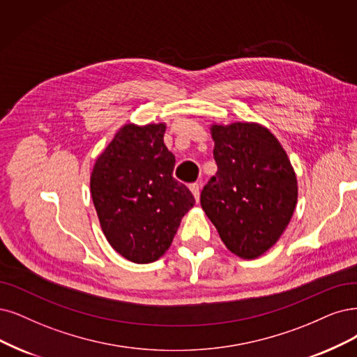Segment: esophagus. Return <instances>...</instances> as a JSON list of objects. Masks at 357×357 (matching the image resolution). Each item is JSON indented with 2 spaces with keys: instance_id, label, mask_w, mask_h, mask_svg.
I'll return each instance as SVG.
<instances>
[{
  "instance_id": "1",
  "label": "esophagus",
  "mask_w": 357,
  "mask_h": 357,
  "mask_svg": "<svg viewBox=\"0 0 357 357\" xmlns=\"http://www.w3.org/2000/svg\"><path fill=\"white\" fill-rule=\"evenodd\" d=\"M190 190H191V192H192V195H194L195 202H199V200H200V185H199V183H191Z\"/></svg>"
}]
</instances>
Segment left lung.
<instances>
[{
    "label": "left lung",
    "instance_id": "8db88e82",
    "mask_svg": "<svg viewBox=\"0 0 357 357\" xmlns=\"http://www.w3.org/2000/svg\"><path fill=\"white\" fill-rule=\"evenodd\" d=\"M216 175L200 203L231 253L252 260L276 244L297 204L294 167L272 132L257 122L212 123Z\"/></svg>",
    "mask_w": 357,
    "mask_h": 357
}]
</instances>
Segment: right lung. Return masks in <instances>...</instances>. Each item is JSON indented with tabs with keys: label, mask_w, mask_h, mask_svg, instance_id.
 <instances>
[{
	"label": "right lung",
	"mask_w": 357,
	"mask_h": 357,
	"mask_svg": "<svg viewBox=\"0 0 357 357\" xmlns=\"http://www.w3.org/2000/svg\"><path fill=\"white\" fill-rule=\"evenodd\" d=\"M166 123L119 129L91 172V197L109 244L134 263H151L170 247L191 191L174 179L175 155L163 142Z\"/></svg>",
	"instance_id": "obj_1"
}]
</instances>
